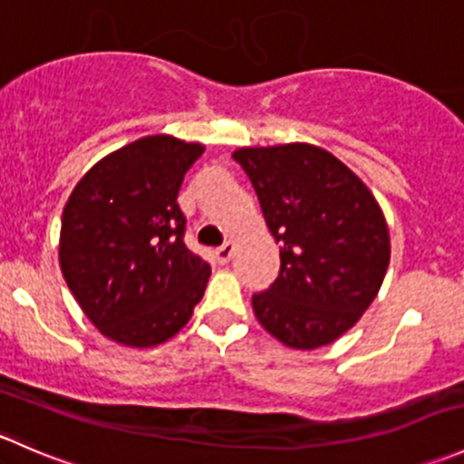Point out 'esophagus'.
<instances>
[{
    "mask_svg": "<svg viewBox=\"0 0 464 464\" xmlns=\"http://www.w3.org/2000/svg\"><path fill=\"white\" fill-rule=\"evenodd\" d=\"M233 251H236V242L228 240V242H224V245L219 246L218 251H215V258H218V262H222V265H224V262L231 260Z\"/></svg>",
    "mask_w": 464,
    "mask_h": 464,
    "instance_id": "obj_1",
    "label": "esophagus"
}]
</instances>
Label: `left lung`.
Returning a JSON list of instances; mask_svg holds the SVG:
<instances>
[{"mask_svg": "<svg viewBox=\"0 0 464 464\" xmlns=\"http://www.w3.org/2000/svg\"><path fill=\"white\" fill-rule=\"evenodd\" d=\"M271 236L280 274L256 294V319L294 350L330 345L375 301L391 262L383 210L366 184L312 143L237 148Z\"/></svg>", "mask_w": 464, "mask_h": 464, "instance_id": "obj_1", "label": "left lung"}]
</instances>
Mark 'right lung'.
Returning a JSON list of instances; mask_svg holds the SVG:
<instances>
[{
	"label": "right lung",
	"instance_id": "right-lung-1",
	"mask_svg": "<svg viewBox=\"0 0 464 464\" xmlns=\"http://www.w3.org/2000/svg\"><path fill=\"white\" fill-rule=\"evenodd\" d=\"M202 143L150 134L114 150L69 195L58 260L102 336L128 348L166 343L202 301L210 266L184 245L177 195Z\"/></svg>",
	"mask_w": 464,
	"mask_h": 464
}]
</instances>
